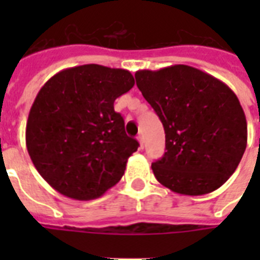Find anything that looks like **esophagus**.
<instances>
[{
    "instance_id": "1",
    "label": "esophagus",
    "mask_w": 260,
    "mask_h": 260,
    "mask_svg": "<svg viewBox=\"0 0 260 260\" xmlns=\"http://www.w3.org/2000/svg\"><path fill=\"white\" fill-rule=\"evenodd\" d=\"M138 142L139 144H140V150H143V148H144V139H143L142 135H139L138 136Z\"/></svg>"
}]
</instances>
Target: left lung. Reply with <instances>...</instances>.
<instances>
[{"mask_svg":"<svg viewBox=\"0 0 260 260\" xmlns=\"http://www.w3.org/2000/svg\"><path fill=\"white\" fill-rule=\"evenodd\" d=\"M165 128L166 152L152 163L167 189L202 196L224 185L247 147L246 114L236 94L204 71L174 64L135 74Z\"/></svg>","mask_w":260,"mask_h":260,"instance_id":"8db88e82","label":"left lung"}]
</instances>
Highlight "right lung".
Segmentation results:
<instances>
[{
  "label": "right lung",
  "mask_w": 260,
  "mask_h": 260,
  "mask_svg": "<svg viewBox=\"0 0 260 260\" xmlns=\"http://www.w3.org/2000/svg\"><path fill=\"white\" fill-rule=\"evenodd\" d=\"M134 85L128 70L83 64L59 71L40 89L26 121V148L56 191L89 201L121 179L139 143L126 136L113 104Z\"/></svg>",
  "instance_id": "add662e5"
}]
</instances>
